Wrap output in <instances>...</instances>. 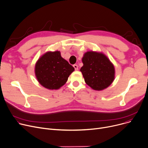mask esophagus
I'll list each match as a JSON object with an SVG mask.
<instances>
[{"instance_id":"obj_1","label":"esophagus","mask_w":148,"mask_h":148,"mask_svg":"<svg viewBox=\"0 0 148 148\" xmlns=\"http://www.w3.org/2000/svg\"><path fill=\"white\" fill-rule=\"evenodd\" d=\"M73 66H74L75 70H76V71H77V70H78V65H76V64H74V65H73Z\"/></svg>"}]
</instances>
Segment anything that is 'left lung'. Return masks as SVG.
I'll list each match as a JSON object with an SVG mask.
<instances>
[{
  "label": "left lung",
  "instance_id": "1",
  "mask_svg": "<svg viewBox=\"0 0 148 148\" xmlns=\"http://www.w3.org/2000/svg\"><path fill=\"white\" fill-rule=\"evenodd\" d=\"M80 71L86 83L93 89L101 90L112 84L114 78V68L104 54L88 51L82 58Z\"/></svg>",
  "mask_w": 148,
  "mask_h": 148
}]
</instances>
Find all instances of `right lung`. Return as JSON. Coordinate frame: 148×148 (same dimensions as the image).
<instances>
[{
    "label": "right lung",
    "mask_w": 148,
    "mask_h": 148,
    "mask_svg": "<svg viewBox=\"0 0 148 148\" xmlns=\"http://www.w3.org/2000/svg\"><path fill=\"white\" fill-rule=\"evenodd\" d=\"M74 67L62 58L60 51L47 52L37 61L35 65L36 79L42 86L58 89L68 80Z\"/></svg>",
    "instance_id": "add662e5"
}]
</instances>
